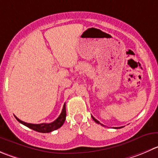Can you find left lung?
Here are the masks:
<instances>
[{
  "mask_svg": "<svg viewBox=\"0 0 158 158\" xmlns=\"http://www.w3.org/2000/svg\"><path fill=\"white\" fill-rule=\"evenodd\" d=\"M92 118H93V120H94V121L95 122H96V123H98V124H100V125H102V126H104V125L103 124H102V123H99V121H98V120H96V119H95V118L94 117H93V116H92ZM115 128V129H118V128H121V127H114Z\"/></svg>",
  "mask_w": 158,
  "mask_h": 158,
  "instance_id": "left-lung-1",
  "label": "left lung"
}]
</instances>
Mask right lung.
<instances>
[{"label":"right lung","mask_w":158,"mask_h":158,"mask_svg":"<svg viewBox=\"0 0 158 158\" xmlns=\"http://www.w3.org/2000/svg\"><path fill=\"white\" fill-rule=\"evenodd\" d=\"M65 117H66V110H65V103L64 104L63 108H62V113L59 115V117L56 119L55 121L50 123H40V124H33V123H27L25 122L22 121V120H19L17 116H15L16 120H18L19 123H22L24 126L27 127L30 129L34 130V131H37V132L40 133H49L53 131L59 129L63 125L64 122L65 120Z\"/></svg>","instance_id":"1"}]
</instances>
